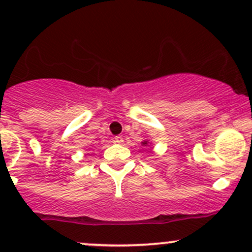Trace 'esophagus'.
Returning <instances> with one entry per match:
<instances>
[{"mask_svg": "<svg viewBox=\"0 0 252 252\" xmlns=\"http://www.w3.org/2000/svg\"><path fill=\"white\" fill-rule=\"evenodd\" d=\"M114 142L118 143V144H122L123 143V137H122V136H116V137L114 138Z\"/></svg>", "mask_w": 252, "mask_h": 252, "instance_id": "34e87169", "label": "esophagus"}]
</instances>
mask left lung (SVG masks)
<instances>
[{
	"label": "left lung",
	"instance_id": "obj_1",
	"mask_svg": "<svg viewBox=\"0 0 252 252\" xmlns=\"http://www.w3.org/2000/svg\"><path fill=\"white\" fill-rule=\"evenodd\" d=\"M141 144H142V146L143 147H147V146H149V141L148 140H143V142L142 143H141Z\"/></svg>",
	"mask_w": 252,
	"mask_h": 252
}]
</instances>
